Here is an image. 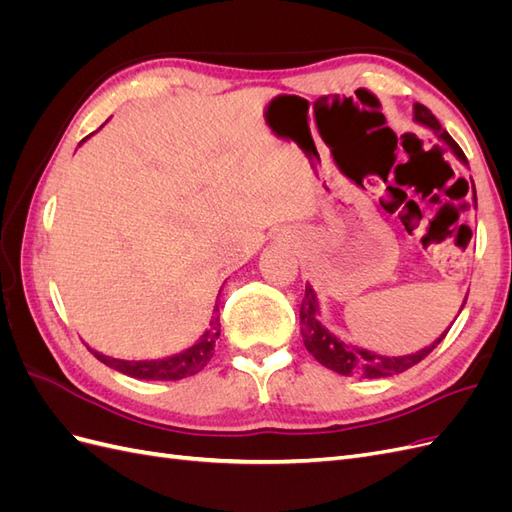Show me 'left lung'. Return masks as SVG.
<instances>
[{"mask_svg":"<svg viewBox=\"0 0 512 512\" xmlns=\"http://www.w3.org/2000/svg\"><path fill=\"white\" fill-rule=\"evenodd\" d=\"M414 121L423 123L429 130L436 132L442 141L451 147L457 156L468 162L466 156H463L461 147L453 141V136L448 134L442 126L440 121L436 119L427 106L423 104H414ZM474 188V183H472ZM474 200H476V192H474ZM448 333V331H446ZM446 333L438 339V342H433L429 348L416 352V354H408V356H380L376 352H369L363 348H356L350 346L348 342H342V339H337L333 333H329L327 329L322 327L318 322V299H316V292L312 290V286H305V297L301 303V335H303V344L305 348L312 352L314 359L329 367L337 374L342 376H363V378H384V376H395L401 374V371L410 369L412 365L421 363L425 356L436 348L442 339L446 337Z\"/></svg>","mask_w":512,"mask_h":512,"instance_id":"8db88e82","label":"left lung"}]
</instances>
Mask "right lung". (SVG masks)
Here are the masks:
<instances>
[{
	"label": "right lung",
	"mask_w": 512,
	"mask_h": 512,
	"mask_svg": "<svg viewBox=\"0 0 512 512\" xmlns=\"http://www.w3.org/2000/svg\"><path fill=\"white\" fill-rule=\"evenodd\" d=\"M215 312H218V307H215ZM218 337H220V316L215 314L211 322V331H207L203 337H200L192 348L183 350L181 354L168 356V359H162V361H119L94 350L89 352L94 354L100 363L138 380H181V378H190L198 374V371L211 361Z\"/></svg>",
	"instance_id": "obj_1"
}]
</instances>
